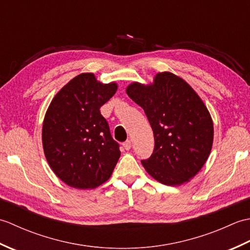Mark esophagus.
<instances>
[{
  "instance_id": "esophagus-1",
  "label": "esophagus",
  "mask_w": 250,
  "mask_h": 250,
  "mask_svg": "<svg viewBox=\"0 0 250 250\" xmlns=\"http://www.w3.org/2000/svg\"><path fill=\"white\" fill-rule=\"evenodd\" d=\"M131 146H132V143H131V141H125V143H124V147H125V150H129L130 148H131Z\"/></svg>"
}]
</instances>
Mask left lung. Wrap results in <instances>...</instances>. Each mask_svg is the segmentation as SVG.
<instances>
[{
    "label": "left lung",
    "mask_w": 250,
    "mask_h": 250,
    "mask_svg": "<svg viewBox=\"0 0 250 250\" xmlns=\"http://www.w3.org/2000/svg\"><path fill=\"white\" fill-rule=\"evenodd\" d=\"M126 93L144 109L155 148L142 160L146 171L167 186L189 182L204 166L214 139L213 120L194 90L172 73H159L150 86L133 83Z\"/></svg>",
    "instance_id": "8db88e82"
}]
</instances>
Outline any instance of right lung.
<instances>
[{
	"label": "right lung",
	"mask_w": 250,
	"mask_h": 250,
	"mask_svg": "<svg viewBox=\"0 0 250 250\" xmlns=\"http://www.w3.org/2000/svg\"><path fill=\"white\" fill-rule=\"evenodd\" d=\"M117 91V84L98 83L91 73L73 78L47 110L43 147L55 174L66 185L92 189L107 180L120 157L108 122L100 108Z\"/></svg>",
	"instance_id": "obj_1"
}]
</instances>
